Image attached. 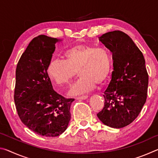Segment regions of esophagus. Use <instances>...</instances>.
<instances>
[{"instance_id":"34e87169","label":"esophagus","mask_w":158,"mask_h":158,"mask_svg":"<svg viewBox=\"0 0 158 158\" xmlns=\"http://www.w3.org/2000/svg\"><path fill=\"white\" fill-rule=\"evenodd\" d=\"M88 98L87 95H84V96H81V97H77V100H85V99Z\"/></svg>"}]
</instances>
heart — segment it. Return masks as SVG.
Segmentation results:
<instances>
[{"instance_id": "b5f03b06", "label": "heart", "mask_w": 158, "mask_h": 158, "mask_svg": "<svg viewBox=\"0 0 158 158\" xmlns=\"http://www.w3.org/2000/svg\"><path fill=\"white\" fill-rule=\"evenodd\" d=\"M65 60L53 58L47 67V72L60 86L67 85L79 74L78 82L70 90L71 95L82 94L94 89L97 84L103 85L111 70V58L109 51L85 44L72 47L65 53Z\"/></svg>"}]
</instances>
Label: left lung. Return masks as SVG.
Here are the masks:
<instances>
[{
    "mask_svg": "<svg viewBox=\"0 0 158 158\" xmlns=\"http://www.w3.org/2000/svg\"><path fill=\"white\" fill-rule=\"evenodd\" d=\"M99 41L112 53L114 71L103 95L105 105L97 116L107 126L121 128L135 121L146 101L145 59L130 36L121 31L103 34Z\"/></svg>",
    "mask_w": 158,
    "mask_h": 158,
    "instance_id": "1",
    "label": "left lung"
}]
</instances>
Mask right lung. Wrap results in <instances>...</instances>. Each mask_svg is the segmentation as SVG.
<instances>
[{
	"instance_id": "add662e5",
	"label": "right lung",
	"mask_w": 158,
	"mask_h": 158,
	"mask_svg": "<svg viewBox=\"0 0 158 158\" xmlns=\"http://www.w3.org/2000/svg\"><path fill=\"white\" fill-rule=\"evenodd\" d=\"M57 38L40 35L32 40L16 68L14 100L21 122L37 135L57 137L68 127L74 100L58 94L47 73Z\"/></svg>"
}]
</instances>
